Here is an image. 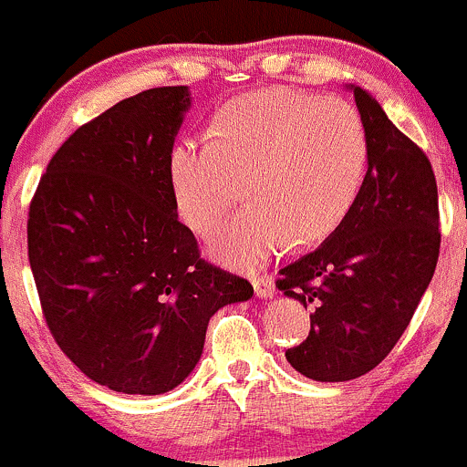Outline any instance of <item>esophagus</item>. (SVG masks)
I'll return each mask as SVG.
<instances>
[{
    "label": "esophagus",
    "instance_id": "obj_1",
    "mask_svg": "<svg viewBox=\"0 0 467 467\" xmlns=\"http://www.w3.org/2000/svg\"><path fill=\"white\" fill-rule=\"evenodd\" d=\"M253 286H255V294L260 298H273L275 296V282H273L271 275H260L253 280Z\"/></svg>",
    "mask_w": 467,
    "mask_h": 467
}]
</instances>
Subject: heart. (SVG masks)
<instances>
[{
    "label": "heart",
    "mask_w": 467,
    "mask_h": 467,
    "mask_svg": "<svg viewBox=\"0 0 467 467\" xmlns=\"http://www.w3.org/2000/svg\"><path fill=\"white\" fill-rule=\"evenodd\" d=\"M368 164V126L350 101L262 89L225 103L207 140H178L167 176L178 214L203 237L244 182L248 207L212 234L210 251L230 266L255 268L289 239L327 237L355 205Z\"/></svg>",
    "instance_id": "heart-1"
}]
</instances>
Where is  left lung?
Returning <instances> with one entry per match:
<instances>
[{"label":"left lung","mask_w":467,"mask_h":467,"mask_svg":"<svg viewBox=\"0 0 467 467\" xmlns=\"http://www.w3.org/2000/svg\"><path fill=\"white\" fill-rule=\"evenodd\" d=\"M370 135V164L355 205L323 246L280 271L275 286L312 329L285 352L300 375L348 381L386 359L434 277L441 230L430 158L359 86H350Z\"/></svg>","instance_id":"left-lung-1"}]
</instances>
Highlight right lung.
<instances>
[{"instance_id":"obj_1","label":"right lung","mask_w":467,"mask_h":467,"mask_svg":"<svg viewBox=\"0 0 467 467\" xmlns=\"http://www.w3.org/2000/svg\"><path fill=\"white\" fill-rule=\"evenodd\" d=\"M185 86L124 99L74 130L29 205V264L51 337L117 393L160 395L199 364L205 329L251 282L201 257L178 221L167 155Z\"/></svg>"}]
</instances>
